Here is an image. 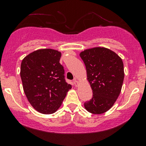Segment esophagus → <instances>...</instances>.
I'll return each instance as SVG.
<instances>
[{"mask_svg":"<svg viewBox=\"0 0 146 146\" xmlns=\"http://www.w3.org/2000/svg\"><path fill=\"white\" fill-rule=\"evenodd\" d=\"M73 83H74V85H76V86H78V82L76 80V78H75L74 80H73Z\"/></svg>","mask_w":146,"mask_h":146,"instance_id":"34e87169","label":"esophagus"}]
</instances>
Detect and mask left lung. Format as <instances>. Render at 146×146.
<instances>
[{
    "instance_id": "obj_1",
    "label": "left lung",
    "mask_w": 146,
    "mask_h": 146,
    "mask_svg": "<svg viewBox=\"0 0 146 146\" xmlns=\"http://www.w3.org/2000/svg\"><path fill=\"white\" fill-rule=\"evenodd\" d=\"M92 98L84 103L87 111L100 114L108 111L118 98L124 78L121 58L109 48L95 47L82 51Z\"/></svg>"
}]
</instances>
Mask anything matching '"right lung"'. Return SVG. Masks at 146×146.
Masks as SVG:
<instances>
[{
	"instance_id": "right-lung-1",
	"label": "right lung",
	"mask_w": 146,
	"mask_h": 146,
	"mask_svg": "<svg viewBox=\"0 0 146 146\" xmlns=\"http://www.w3.org/2000/svg\"><path fill=\"white\" fill-rule=\"evenodd\" d=\"M61 53L51 48L33 51L23 58L20 77L31 105L44 114H53L61 107L71 85L66 82Z\"/></svg>"
}]
</instances>
